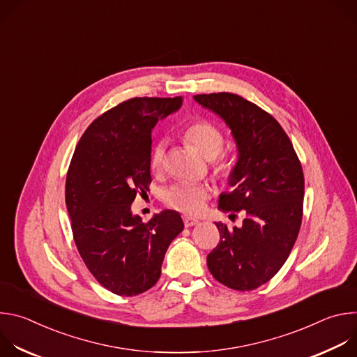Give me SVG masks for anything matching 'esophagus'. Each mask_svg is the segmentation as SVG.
Here are the masks:
<instances>
[{
    "instance_id": "1",
    "label": "esophagus",
    "mask_w": 357,
    "mask_h": 357,
    "mask_svg": "<svg viewBox=\"0 0 357 357\" xmlns=\"http://www.w3.org/2000/svg\"><path fill=\"white\" fill-rule=\"evenodd\" d=\"M197 223H199L197 219H193V218H189V216H183V225L186 227H192V226H195Z\"/></svg>"
}]
</instances>
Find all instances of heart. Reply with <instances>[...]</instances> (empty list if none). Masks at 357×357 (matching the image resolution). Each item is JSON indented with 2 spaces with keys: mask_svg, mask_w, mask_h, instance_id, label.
I'll list each match as a JSON object with an SVG mask.
<instances>
[{
  "mask_svg": "<svg viewBox=\"0 0 357 357\" xmlns=\"http://www.w3.org/2000/svg\"><path fill=\"white\" fill-rule=\"evenodd\" d=\"M183 138L195 146L202 157L212 160L218 157L225 145V135L222 130L209 121H196L183 130ZM167 157V141L160 139L154 144L149 154V167L152 171H161ZM220 174L227 175L231 164L226 158H220L216 164ZM211 196V189L206 185L199 183H175L169 186L165 193L168 206L186 215H199L205 209V203Z\"/></svg>",
  "mask_w": 357,
  "mask_h": 357,
  "instance_id": "obj_1",
  "label": "heart"
}]
</instances>
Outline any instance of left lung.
I'll return each mask as SVG.
<instances>
[{"label":"left lung","instance_id":"left-lung-1","mask_svg":"<svg viewBox=\"0 0 357 357\" xmlns=\"http://www.w3.org/2000/svg\"><path fill=\"white\" fill-rule=\"evenodd\" d=\"M193 98L227 124L237 146L229 175L234 189L219 196V209L245 213L241 227L216 223L220 240L208 256V268L231 289H256L280 271L298 237L302 167L278 121L251 101L233 93Z\"/></svg>","mask_w":357,"mask_h":357}]
</instances>
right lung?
I'll list each match as a JSON object with an SVG mask.
<instances>
[{"instance_id":"obj_1","label":"right lung","mask_w":357,"mask_h":357,"mask_svg":"<svg viewBox=\"0 0 357 357\" xmlns=\"http://www.w3.org/2000/svg\"><path fill=\"white\" fill-rule=\"evenodd\" d=\"M182 97H134L96 119L82 135L66 176V206L80 256L94 278L123 296L154 287L181 215L162 211L144 223L131 213L151 183V132L179 110Z\"/></svg>"}]
</instances>
